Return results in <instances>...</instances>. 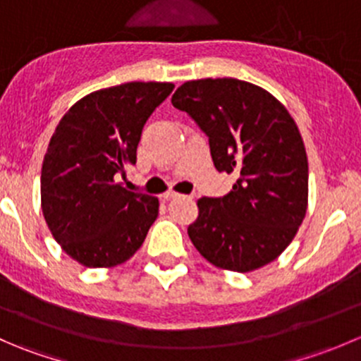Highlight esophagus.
Returning a JSON list of instances; mask_svg holds the SVG:
<instances>
[{"instance_id": "obj_1", "label": "esophagus", "mask_w": 361, "mask_h": 361, "mask_svg": "<svg viewBox=\"0 0 361 361\" xmlns=\"http://www.w3.org/2000/svg\"><path fill=\"white\" fill-rule=\"evenodd\" d=\"M174 197H178V194H176V192H173V190H169V192H166V194H162L164 201H169V199H174Z\"/></svg>"}]
</instances>
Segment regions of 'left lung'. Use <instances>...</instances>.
<instances>
[{
  "label": "left lung",
  "mask_w": 361,
  "mask_h": 361,
  "mask_svg": "<svg viewBox=\"0 0 361 361\" xmlns=\"http://www.w3.org/2000/svg\"><path fill=\"white\" fill-rule=\"evenodd\" d=\"M171 103L209 137L214 167L238 176L224 197L199 199L190 241L225 271L271 264L307 211V155L292 115L271 92L238 78L190 80Z\"/></svg>",
  "instance_id": "8db88e82"
}]
</instances>
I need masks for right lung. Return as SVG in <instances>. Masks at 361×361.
<instances>
[{
    "instance_id": "add662e5",
    "label": "right lung",
    "mask_w": 361,
    "mask_h": 361,
    "mask_svg": "<svg viewBox=\"0 0 361 361\" xmlns=\"http://www.w3.org/2000/svg\"><path fill=\"white\" fill-rule=\"evenodd\" d=\"M169 82H129L87 94L59 120L42 166V211L54 239L85 267H115L143 245L159 199L118 176L136 164L148 116Z\"/></svg>"
}]
</instances>
